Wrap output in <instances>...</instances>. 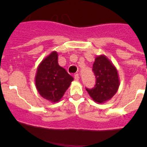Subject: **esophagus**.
<instances>
[{
    "mask_svg": "<svg viewBox=\"0 0 147 147\" xmlns=\"http://www.w3.org/2000/svg\"><path fill=\"white\" fill-rule=\"evenodd\" d=\"M74 79L76 81H79V80H80V75L78 74H76L74 75Z\"/></svg>",
    "mask_w": 147,
    "mask_h": 147,
    "instance_id": "obj_1",
    "label": "esophagus"
}]
</instances>
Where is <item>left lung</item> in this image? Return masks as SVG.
<instances>
[{"instance_id":"left-lung-1","label":"left lung","mask_w":147,"mask_h":147,"mask_svg":"<svg viewBox=\"0 0 147 147\" xmlns=\"http://www.w3.org/2000/svg\"><path fill=\"white\" fill-rule=\"evenodd\" d=\"M96 82L92 89L86 88L90 96L97 103L107 102L118 91L120 85L116 67L105 55L97 56L93 65Z\"/></svg>"}]
</instances>
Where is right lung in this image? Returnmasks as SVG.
I'll list each match as a JSON object with an SVG mask.
<instances>
[{"label": "right lung", "mask_w": 147, "mask_h": 147, "mask_svg": "<svg viewBox=\"0 0 147 147\" xmlns=\"http://www.w3.org/2000/svg\"><path fill=\"white\" fill-rule=\"evenodd\" d=\"M74 78L58 64V54L52 51L40 63L35 85L40 95L52 103L60 101Z\"/></svg>", "instance_id": "obj_1"}]
</instances>
